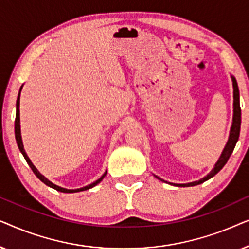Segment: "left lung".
Returning <instances> with one entry per match:
<instances>
[{
	"label": "left lung",
	"instance_id": "left-lung-1",
	"mask_svg": "<svg viewBox=\"0 0 249 249\" xmlns=\"http://www.w3.org/2000/svg\"><path fill=\"white\" fill-rule=\"evenodd\" d=\"M231 80H232V88H233V117H232V124H231L230 128V134H229V138H228V142L226 146H224L222 153H221L219 160H217L215 164H214V168L211 170V171L207 173L205 177L200 178L199 180H196V181L193 182H188V183H172L169 182L170 185L173 186H178V187H192V186H196L199 185V183H203L206 180H209L216 175L217 172L220 171L221 169L226 165V163L229 160L230 155L232 154L234 146H236L238 138H239V134H240V124H241V110H240V103H239V88H238V84L236 78L233 76H231ZM156 178L161 181H164V180L159 178L158 176H155ZM166 182V181H164Z\"/></svg>",
	"mask_w": 249,
	"mask_h": 249
}]
</instances>
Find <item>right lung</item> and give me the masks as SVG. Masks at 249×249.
Instances as JSON below:
<instances>
[{
    "label": "right lung",
    "mask_w": 249,
    "mask_h": 249,
    "mask_svg": "<svg viewBox=\"0 0 249 249\" xmlns=\"http://www.w3.org/2000/svg\"><path fill=\"white\" fill-rule=\"evenodd\" d=\"M23 85L21 87H20L19 89V94H18V97H17V103H16V121H15V135H16V141H17V144H18V147L20 149V152H21V154L23 155V158H25V160L27 161V163H28V165L30 166V169L33 170V172L35 173L37 178H38L40 181L45 183L46 186L51 187V188L55 189L57 190V192H61V193H78V192H84V190H87V189H90L93 188V187H95L97 185V183H100L102 180H103V178L105 176H107V171H105L103 173V176L101 177L100 179H97L96 181L91 182L90 185H87L85 187H81V188H77V189H67V188H63V187H60L55 185V183H53L52 181H50L49 179L46 178V177H44L42 173H40L38 170H37V168L35 165L33 164V162L30 161V159L28 158V155H27V153L25 151V148H23V144H22V138H21V130H20V110H19V107H20V93H21V89H22Z\"/></svg>",
    "instance_id": "obj_1"
}]
</instances>
